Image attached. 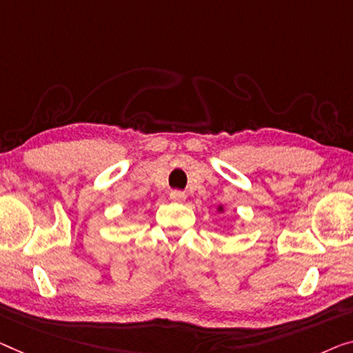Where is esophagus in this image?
I'll return each instance as SVG.
<instances>
[{
    "label": "esophagus",
    "instance_id": "esophagus-1",
    "mask_svg": "<svg viewBox=\"0 0 353 353\" xmlns=\"http://www.w3.org/2000/svg\"><path fill=\"white\" fill-rule=\"evenodd\" d=\"M170 198L172 199V201L182 203V201H185L187 193H185V192H181V190H172V192L170 193Z\"/></svg>",
    "mask_w": 353,
    "mask_h": 353
}]
</instances>
